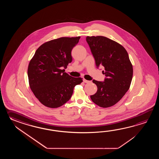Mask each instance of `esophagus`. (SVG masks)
Segmentation results:
<instances>
[{
    "label": "esophagus",
    "mask_w": 159,
    "mask_h": 159,
    "mask_svg": "<svg viewBox=\"0 0 159 159\" xmlns=\"http://www.w3.org/2000/svg\"><path fill=\"white\" fill-rule=\"evenodd\" d=\"M84 83H86V84H89V83L91 82V81H88V80H85V79H84Z\"/></svg>",
    "instance_id": "1"
}]
</instances>
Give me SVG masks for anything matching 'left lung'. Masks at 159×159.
Wrapping results in <instances>:
<instances>
[{"mask_svg": "<svg viewBox=\"0 0 159 159\" xmlns=\"http://www.w3.org/2000/svg\"><path fill=\"white\" fill-rule=\"evenodd\" d=\"M97 68L103 66L104 82L93 80L97 91L90 98L96 105L107 108L118 103L129 90L132 81L133 67L125 48L107 37H86Z\"/></svg>", "mask_w": 159, "mask_h": 159, "instance_id": "obj_1", "label": "left lung"}]
</instances>
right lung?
Wrapping results in <instances>:
<instances>
[{
	"label": "right lung",
	"instance_id": "right-lung-1",
	"mask_svg": "<svg viewBox=\"0 0 159 159\" xmlns=\"http://www.w3.org/2000/svg\"><path fill=\"white\" fill-rule=\"evenodd\" d=\"M80 36L60 37L42 44L30 60L28 77L31 90L45 106L57 108L70 99L75 85L82 78L65 72L72 61L71 52Z\"/></svg>",
	"mask_w": 159,
	"mask_h": 159
}]
</instances>
